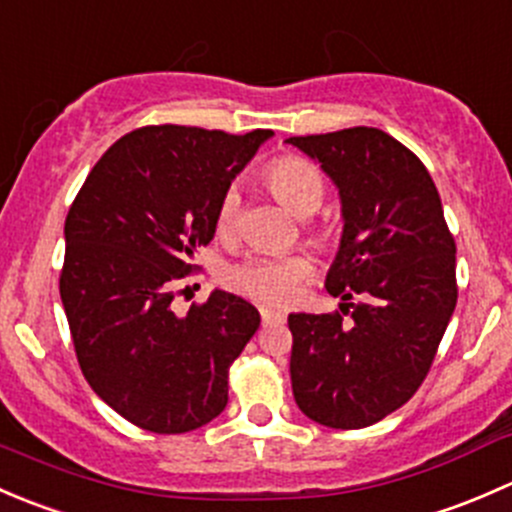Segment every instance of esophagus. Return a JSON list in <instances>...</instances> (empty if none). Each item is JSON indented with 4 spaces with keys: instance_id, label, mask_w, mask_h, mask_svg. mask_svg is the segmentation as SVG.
I'll use <instances>...</instances> for the list:
<instances>
[{
    "instance_id": "esophagus-1",
    "label": "esophagus",
    "mask_w": 512,
    "mask_h": 512,
    "mask_svg": "<svg viewBox=\"0 0 512 512\" xmlns=\"http://www.w3.org/2000/svg\"><path fill=\"white\" fill-rule=\"evenodd\" d=\"M260 314H262V322H265V324H282V322H285V312H280V309L260 307Z\"/></svg>"
}]
</instances>
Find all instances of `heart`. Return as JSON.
I'll list each match as a JSON object with an SVG mask.
<instances>
[{
	"instance_id": "1",
	"label": "heart",
	"mask_w": 512,
	"mask_h": 512,
	"mask_svg": "<svg viewBox=\"0 0 512 512\" xmlns=\"http://www.w3.org/2000/svg\"><path fill=\"white\" fill-rule=\"evenodd\" d=\"M265 183L287 210L302 218L317 213L327 193V183L317 165L299 156L272 160L265 168ZM237 218H240V190L227 188L215 215L220 235H230ZM309 275H312V262L307 255H250L227 267L225 282L260 302L289 304Z\"/></svg>"
}]
</instances>
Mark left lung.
Wrapping results in <instances>:
<instances>
[{"mask_svg":"<svg viewBox=\"0 0 512 512\" xmlns=\"http://www.w3.org/2000/svg\"><path fill=\"white\" fill-rule=\"evenodd\" d=\"M287 143L339 188L327 292L347 302L342 314H289L292 394L322 426L364 428L401 409L431 369L458 299L456 242L426 165L389 133L356 126Z\"/></svg>","mask_w":512,"mask_h":512,"instance_id":"1","label":"left lung"}]
</instances>
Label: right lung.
<instances>
[{
	"mask_svg": "<svg viewBox=\"0 0 512 512\" xmlns=\"http://www.w3.org/2000/svg\"><path fill=\"white\" fill-rule=\"evenodd\" d=\"M270 136L138 128L103 153L71 203L59 292L76 359L133 426L195 431L227 406V371L260 312L223 289L185 317L170 302L213 240L223 193Z\"/></svg>",
	"mask_w": 512,
	"mask_h": 512,
	"instance_id": "add662e5",
	"label": "right lung"
}]
</instances>
